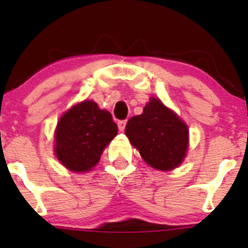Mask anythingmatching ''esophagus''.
Returning <instances> with one entry per match:
<instances>
[{
    "label": "esophagus",
    "instance_id": "34e87169",
    "mask_svg": "<svg viewBox=\"0 0 248 248\" xmlns=\"http://www.w3.org/2000/svg\"><path fill=\"white\" fill-rule=\"evenodd\" d=\"M125 125H126V120H119V122H118V128H119L120 131H124Z\"/></svg>",
    "mask_w": 248,
    "mask_h": 248
}]
</instances>
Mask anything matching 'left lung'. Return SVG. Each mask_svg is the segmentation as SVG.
<instances>
[{
  "instance_id": "1",
  "label": "left lung",
  "mask_w": 248,
  "mask_h": 248,
  "mask_svg": "<svg viewBox=\"0 0 248 248\" xmlns=\"http://www.w3.org/2000/svg\"><path fill=\"white\" fill-rule=\"evenodd\" d=\"M125 134L145 163L157 170L180 165L189 143L185 123L156 98L145 105L143 114L128 120Z\"/></svg>"
}]
</instances>
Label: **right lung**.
<instances>
[{"mask_svg":"<svg viewBox=\"0 0 248 248\" xmlns=\"http://www.w3.org/2000/svg\"><path fill=\"white\" fill-rule=\"evenodd\" d=\"M118 133L111 114L95 102L74 105L59 119L56 129V155L72 171L84 172L99 161L103 150Z\"/></svg>","mask_w":248,"mask_h":248,"instance_id":"obj_1","label":"right lung"}]
</instances>
